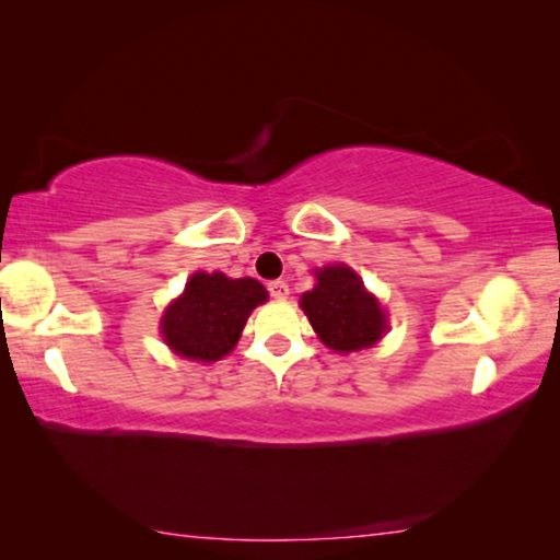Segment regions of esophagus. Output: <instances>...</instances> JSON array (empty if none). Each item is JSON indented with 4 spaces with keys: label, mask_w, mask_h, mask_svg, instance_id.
<instances>
[{
    "label": "esophagus",
    "mask_w": 560,
    "mask_h": 560,
    "mask_svg": "<svg viewBox=\"0 0 560 560\" xmlns=\"http://www.w3.org/2000/svg\"><path fill=\"white\" fill-rule=\"evenodd\" d=\"M267 290H270V295L278 298V301H285V298L290 295V288H288L285 280H272V282H267Z\"/></svg>",
    "instance_id": "34e87169"
}]
</instances>
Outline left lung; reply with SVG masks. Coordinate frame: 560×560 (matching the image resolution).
I'll use <instances>...</instances> for the list:
<instances>
[{
    "label": "left lung",
    "instance_id": "left-lung-1",
    "mask_svg": "<svg viewBox=\"0 0 560 560\" xmlns=\"http://www.w3.org/2000/svg\"><path fill=\"white\" fill-rule=\"evenodd\" d=\"M301 305L320 341L334 351L372 347L387 328L377 298L364 290L354 270L336 265L318 272V285L301 298Z\"/></svg>",
    "mask_w": 560,
    "mask_h": 560
}]
</instances>
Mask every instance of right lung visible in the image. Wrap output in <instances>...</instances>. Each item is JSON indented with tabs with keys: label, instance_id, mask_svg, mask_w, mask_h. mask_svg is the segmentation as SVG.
<instances>
[{
	"label": "right lung",
	"instance_id": "1",
	"mask_svg": "<svg viewBox=\"0 0 560 560\" xmlns=\"http://www.w3.org/2000/svg\"><path fill=\"white\" fill-rule=\"evenodd\" d=\"M265 301L267 290L257 280L196 272L186 293L165 311V343L186 359L217 362L234 349L252 308Z\"/></svg>",
	"mask_w": 560,
	"mask_h": 560
}]
</instances>
